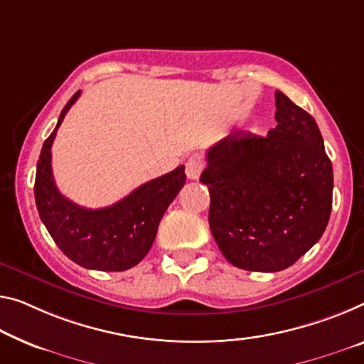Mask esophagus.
Here are the masks:
<instances>
[{"instance_id": "34e87169", "label": "esophagus", "mask_w": 364, "mask_h": 364, "mask_svg": "<svg viewBox=\"0 0 364 364\" xmlns=\"http://www.w3.org/2000/svg\"><path fill=\"white\" fill-rule=\"evenodd\" d=\"M203 167H205L203 158H201L198 153H195V154H192L187 159V163H186V174H187L188 178H192V181H197V178L201 174V171H203Z\"/></svg>"}]
</instances>
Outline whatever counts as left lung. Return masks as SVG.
I'll list each match as a JSON object with an SVG mask.
<instances>
[{
	"mask_svg": "<svg viewBox=\"0 0 364 364\" xmlns=\"http://www.w3.org/2000/svg\"><path fill=\"white\" fill-rule=\"evenodd\" d=\"M267 136L232 132L206 153L200 182L208 223L229 264L249 272L291 267L326 231L333 171L316 120L282 91Z\"/></svg>",
	"mask_w": 364,
	"mask_h": 364,
	"instance_id": "8db88e82",
	"label": "left lung"
}]
</instances>
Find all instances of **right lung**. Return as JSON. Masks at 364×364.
I'll list each match as a JSON object with an SVG mask.
<instances>
[{"instance_id": "add662e5", "label": "right lung", "mask_w": 364, "mask_h": 364, "mask_svg": "<svg viewBox=\"0 0 364 364\" xmlns=\"http://www.w3.org/2000/svg\"><path fill=\"white\" fill-rule=\"evenodd\" d=\"M80 91L58 117L37 161L33 193L38 216L61 252L75 264L100 272H124L135 267L149 252L167 206L181 192L187 176L178 166L169 174L153 178L107 208L91 210L73 203L55 186L52 174V144Z\"/></svg>"}]
</instances>
